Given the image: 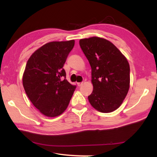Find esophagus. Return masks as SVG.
Masks as SVG:
<instances>
[{
	"instance_id": "obj_1",
	"label": "esophagus",
	"mask_w": 157,
	"mask_h": 157,
	"mask_svg": "<svg viewBox=\"0 0 157 157\" xmlns=\"http://www.w3.org/2000/svg\"><path fill=\"white\" fill-rule=\"evenodd\" d=\"M83 82H80V83H77V86H78V87H80V86H81L83 85Z\"/></svg>"
}]
</instances>
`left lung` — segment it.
<instances>
[{"label": "left lung", "mask_w": 157, "mask_h": 157, "mask_svg": "<svg viewBox=\"0 0 157 157\" xmlns=\"http://www.w3.org/2000/svg\"><path fill=\"white\" fill-rule=\"evenodd\" d=\"M79 45L91 67L93 91L90 104L102 113L121 106L130 84V67L126 58L109 40L99 37L83 38Z\"/></svg>", "instance_id": "obj_1"}]
</instances>
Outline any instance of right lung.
I'll use <instances>...</instances> for the list:
<instances>
[{
  "instance_id": "right-lung-1",
  "label": "right lung",
  "mask_w": 157,
  "mask_h": 157,
  "mask_svg": "<svg viewBox=\"0 0 157 157\" xmlns=\"http://www.w3.org/2000/svg\"><path fill=\"white\" fill-rule=\"evenodd\" d=\"M74 44V40L49 42L37 49L27 61L23 88L33 106L46 117L61 115L74 94L76 86L66 80L63 67Z\"/></svg>"
}]
</instances>
